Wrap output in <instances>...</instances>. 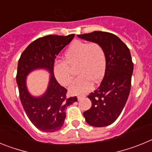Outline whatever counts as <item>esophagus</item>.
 <instances>
[{
    "label": "esophagus",
    "instance_id": "34e87169",
    "mask_svg": "<svg viewBox=\"0 0 152 152\" xmlns=\"http://www.w3.org/2000/svg\"><path fill=\"white\" fill-rule=\"evenodd\" d=\"M84 96H77V100H82V99L84 97Z\"/></svg>",
    "mask_w": 152,
    "mask_h": 152
}]
</instances>
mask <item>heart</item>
Returning a JSON list of instances; mask_svg holds the SVG:
<instances>
[{
  "label": "heart",
  "instance_id": "b5f03b06",
  "mask_svg": "<svg viewBox=\"0 0 152 152\" xmlns=\"http://www.w3.org/2000/svg\"><path fill=\"white\" fill-rule=\"evenodd\" d=\"M64 61L54 64V75L61 85L68 86L72 80L70 67L77 68V78L70 86V91L75 94H85L92 88L93 81L99 82L106 71L107 59L105 52L96 42H74L64 55Z\"/></svg>",
  "mask_w": 152,
  "mask_h": 152
}]
</instances>
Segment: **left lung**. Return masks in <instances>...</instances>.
I'll use <instances>...</instances> for the list:
<instances>
[{"instance_id": "8db88e82", "label": "left lung", "mask_w": 152, "mask_h": 152, "mask_svg": "<svg viewBox=\"0 0 152 152\" xmlns=\"http://www.w3.org/2000/svg\"><path fill=\"white\" fill-rule=\"evenodd\" d=\"M77 36L98 43L105 52L104 77L99 88L88 96L92 105L84 116L90 126H107L116 121L128 100L133 72L131 53L126 44L112 33L94 31Z\"/></svg>"}]
</instances>
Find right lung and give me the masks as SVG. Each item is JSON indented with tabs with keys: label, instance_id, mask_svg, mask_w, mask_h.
<instances>
[{
	"label": "right lung",
	"instance_id": "1",
	"mask_svg": "<svg viewBox=\"0 0 152 152\" xmlns=\"http://www.w3.org/2000/svg\"><path fill=\"white\" fill-rule=\"evenodd\" d=\"M75 34L49 35L31 42L18 61L17 84L23 107L32 123L40 131L54 132L61 128L66 117L67 107L77 100V96L66 97L67 90L60 85L54 75V62L58 54L71 42ZM49 72V84L40 96H33L26 85L27 76L33 70Z\"/></svg>",
	"mask_w": 152,
	"mask_h": 152
}]
</instances>
